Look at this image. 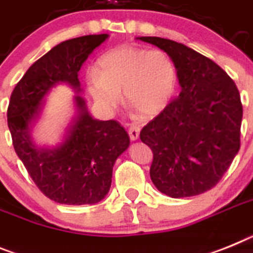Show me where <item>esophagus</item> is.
Listing matches in <instances>:
<instances>
[{
  "instance_id": "34e87169",
  "label": "esophagus",
  "mask_w": 253,
  "mask_h": 253,
  "mask_svg": "<svg viewBox=\"0 0 253 253\" xmlns=\"http://www.w3.org/2000/svg\"><path fill=\"white\" fill-rule=\"evenodd\" d=\"M139 126L135 124H131L128 129V133H129V137H130L131 141H137L138 138H139Z\"/></svg>"
}]
</instances>
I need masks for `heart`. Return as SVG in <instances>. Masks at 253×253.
Listing matches in <instances>:
<instances>
[{
  "label": "heart",
  "mask_w": 253,
  "mask_h": 253,
  "mask_svg": "<svg viewBox=\"0 0 253 253\" xmlns=\"http://www.w3.org/2000/svg\"><path fill=\"white\" fill-rule=\"evenodd\" d=\"M90 68L87 82L94 100L105 110L120 102V89L130 107L151 118L169 106L176 88V68L163 49L125 46L112 49Z\"/></svg>",
  "instance_id": "b5f03b06"
}]
</instances>
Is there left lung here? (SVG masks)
Segmentation results:
<instances>
[{
	"label": "left lung",
	"mask_w": 253,
	"mask_h": 253,
	"mask_svg": "<svg viewBox=\"0 0 253 253\" xmlns=\"http://www.w3.org/2000/svg\"><path fill=\"white\" fill-rule=\"evenodd\" d=\"M175 64L182 92L141 130L152 183L172 198L213 188L241 147L242 107L234 81L206 56L175 41L141 37Z\"/></svg>",
	"instance_id": "left-lung-1"
}]
</instances>
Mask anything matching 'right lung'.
I'll list each match as a JSON object with an SVG mask.
<instances>
[{
	"instance_id": "obj_1",
	"label": "right lung",
	"mask_w": 253,
	"mask_h": 253,
	"mask_svg": "<svg viewBox=\"0 0 253 253\" xmlns=\"http://www.w3.org/2000/svg\"><path fill=\"white\" fill-rule=\"evenodd\" d=\"M107 37L83 36L55 46L28 69L10 97L7 125L15 152L38 189L57 204L93 205L105 198L112 166L130 143L120 123L93 119L79 96L75 98L79 116L61 146L37 147L28 130L41 101L56 83L81 90V66Z\"/></svg>"
}]
</instances>
